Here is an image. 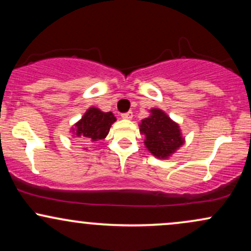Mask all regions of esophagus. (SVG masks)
Here are the masks:
<instances>
[{
	"mask_svg": "<svg viewBox=\"0 0 251 251\" xmlns=\"http://www.w3.org/2000/svg\"><path fill=\"white\" fill-rule=\"evenodd\" d=\"M122 118H123V119L131 120L132 118H133V113H132L131 111H128V112H126V113H123V114H122Z\"/></svg>",
	"mask_w": 251,
	"mask_h": 251,
	"instance_id": "esophagus-1",
	"label": "esophagus"
}]
</instances>
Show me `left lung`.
Returning a JSON list of instances; mask_svg holds the SVG:
<instances>
[{
    "instance_id": "8db88e82",
    "label": "left lung",
    "mask_w": 251,
    "mask_h": 251,
    "mask_svg": "<svg viewBox=\"0 0 251 251\" xmlns=\"http://www.w3.org/2000/svg\"><path fill=\"white\" fill-rule=\"evenodd\" d=\"M139 129L145 135L146 149L159 159L169 158L184 144L179 125L159 108L150 109V116L142 120Z\"/></svg>"
}]
</instances>
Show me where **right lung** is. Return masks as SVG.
Listing matches in <instances>:
<instances>
[{"label": "right lung", "mask_w": 251, "mask_h": 251, "mask_svg": "<svg viewBox=\"0 0 251 251\" xmlns=\"http://www.w3.org/2000/svg\"><path fill=\"white\" fill-rule=\"evenodd\" d=\"M116 120L112 112H102L97 107H89L81 119L72 127V133L87 142L105 139Z\"/></svg>", "instance_id": "add662e5"}]
</instances>
